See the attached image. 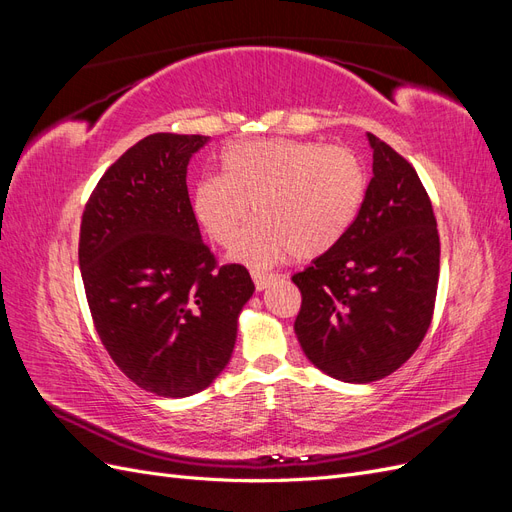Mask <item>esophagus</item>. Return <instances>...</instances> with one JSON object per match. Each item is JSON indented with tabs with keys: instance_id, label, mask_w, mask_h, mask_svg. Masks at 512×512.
<instances>
[{
	"instance_id": "1",
	"label": "esophagus",
	"mask_w": 512,
	"mask_h": 512,
	"mask_svg": "<svg viewBox=\"0 0 512 512\" xmlns=\"http://www.w3.org/2000/svg\"><path fill=\"white\" fill-rule=\"evenodd\" d=\"M252 280H254L256 290L262 292V290H267V288L277 280V275L265 273V271H252Z\"/></svg>"
}]
</instances>
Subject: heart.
<instances>
[{
	"label": "heart",
	"instance_id": "b5f03b06",
	"mask_svg": "<svg viewBox=\"0 0 512 512\" xmlns=\"http://www.w3.org/2000/svg\"><path fill=\"white\" fill-rule=\"evenodd\" d=\"M367 177L348 147L294 138H254L222 151V175L200 177L192 213L207 235L228 245L250 215L230 258L271 267L288 256L316 258L346 237L361 211Z\"/></svg>",
	"mask_w": 512,
	"mask_h": 512
}]
</instances>
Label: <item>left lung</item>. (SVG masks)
Returning a JSON list of instances; mask_svg holds the SVG:
<instances>
[{
    "label": "left lung",
    "mask_w": 512,
    "mask_h": 512,
    "mask_svg": "<svg viewBox=\"0 0 512 512\" xmlns=\"http://www.w3.org/2000/svg\"><path fill=\"white\" fill-rule=\"evenodd\" d=\"M374 175L354 224L292 277L294 333L312 365L352 384L393 374L421 346L436 305L440 237L414 166L367 132Z\"/></svg>",
    "instance_id": "8db88e82"
}]
</instances>
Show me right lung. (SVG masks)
I'll use <instances>...</instances> for the list:
<instances>
[{
	"mask_svg": "<svg viewBox=\"0 0 512 512\" xmlns=\"http://www.w3.org/2000/svg\"><path fill=\"white\" fill-rule=\"evenodd\" d=\"M209 143L158 132L98 181L81 222L79 267L96 331L115 365L160 397L218 378L254 294L241 265H215L188 194V164Z\"/></svg>",
	"mask_w": 512,
	"mask_h": 512,
	"instance_id": "add662e5",
	"label": "right lung"
}]
</instances>
